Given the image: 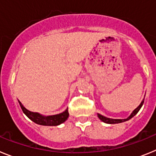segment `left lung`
I'll list each match as a JSON object with an SVG mask.
<instances>
[{
    "instance_id": "8db88e82",
    "label": "left lung",
    "mask_w": 156,
    "mask_h": 156,
    "mask_svg": "<svg viewBox=\"0 0 156 156\" xmlns=\"http://www.w3.org/2000/svg\"><path fill=\"white\" fill-rule=\"evenodd\" d=\"M144 100L141 101V103H140V105L137 107L136 109L133 110V112L131 113V115H129V117H128L127 119H109V118H107V117H105L103 116V115H100V114H98V116L99 119H101V121H103L104 122H105V123H109V124H115V123H119V122H125V121H127L129 120V119H131L132 117L134 116L138 112L139 110L140 109V108H141V106L143 105V104H144Z\"/></svg>"
}]
</instances>
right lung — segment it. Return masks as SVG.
<instances>
[{
  "instance_id": "obj_1",
  "label": "right lung",
  "mask_w": 156,
  "mask_h": 156,
  "mask_svg": "<svg viewBox=\"0 0 156 156\" xmlns=\"http://www.w3.org/2000/svg\"><path fill=\"white\" fill-rule=\"evenodd\" d=\"M19 103L21 106L23 112L26 114V115L28 117L29 119H30L33 122H36V123L39 125H43V126H58V125L64 122L69 117L68 108L65 112H63L62 113L55 115H49V116H44V115H41V114L37 113V112H33L27 110L19 101Z\"/></svg>"
}]
</instances>
